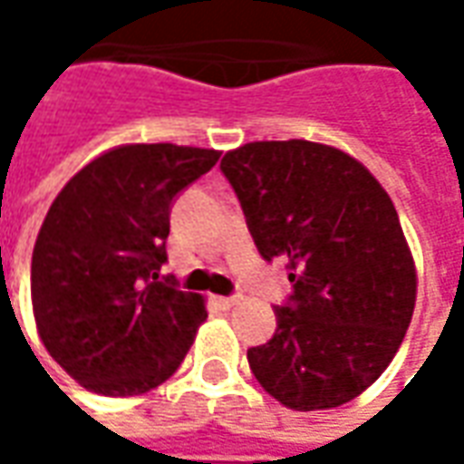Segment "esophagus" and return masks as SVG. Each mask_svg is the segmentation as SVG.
I'll list each match as a JSON object with an SVG mask.
<instances>
[{"mask_svg": "<svg viewBox=\"0 0 464 464\" xmlns=\"http://www.w3.org/2000/svg\"><path fill=\"white\" fill-rule=\"evenodd\" d=\"M236 303H238V295H218V298H216V305H218V308H223V311L233 308Z\"/></svg>", "mask_w": 464, "mask_h": 464, "instance_id": "esophagus-1", "label": "esophagus"}]
</instances>
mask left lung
<instances>
[{
	"mask_svg": "<svg viewBox=\"0 0 464 464\" xmlns=\"http://www.w3.org/2000/svg\"><path fill=\"white\" fill-rule=\"evenodd\" d=\"M221 171L293 288L271 341L248 348L256 380L303 412L358 398L395 358L418 291L390 196L353 156L303 139L246 143Z\"/></svg>",
	"mask_w": 464,
	"mask_h": 464,
	"instance_id": "obj_1",
	"label": "left lung"
}]
</instances>
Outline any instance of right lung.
I'll use <instances>...</instances> for the list:
<instances>
[{
	"mask_svg": "<svg viewBox=\"0 0 464 464\" xmlns=\"http://www.w3.org/2000/svg\"><path fill=\"white\" fill-rule=\"evenodd\" d=\"M221 153L131 143L76 173L46 213L32 256V305L49 355L109 398L149 392L179 370L203 298L159 276L179 193Z\"/></svg>",
	"mask_w": 464,
	"mask_h": 464,
	"instance_id": "right-lung-1",
	"label": "right lung"
}]
</instances>
